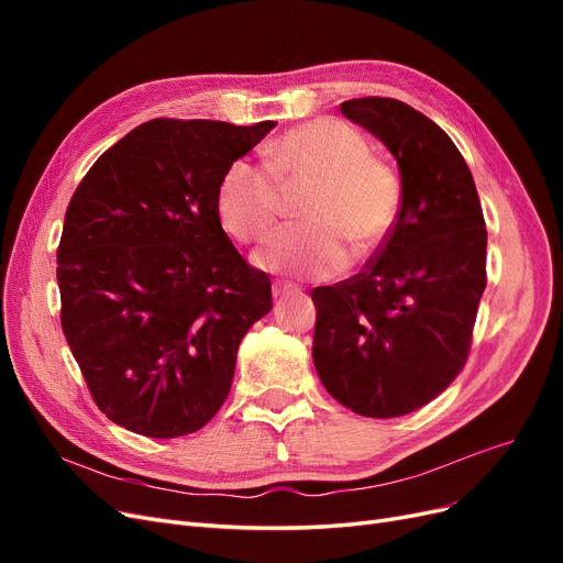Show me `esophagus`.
Masks as SVG:
<instances>
[{
	"mask_svg": "<svg viewBox=\"0 0 563 563\" xmlns=\"http://www.w3.org/2000/svg\"><path fill=\"white\" fill-rule=\"evenodd\" d=\"M291 291H298V286L291 284V282H286V279H277L275 284H272V294H275V298H279L284 294H291Z\"/></svg>",
	"mask_w": 563,
	"mask_h": 563,
	"instance_id": "1",
	"label": "esophagus"
}]
</instances>
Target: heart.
Here are the masks:
<instances>
[{"label": "heart", "mask_w": 563, "mask_h": 563, "mask_svg": "<svg viewBox=\"0 0 563 563\" xmlns=\"http://www.w3.org/2000/svg\"><path fill=\"white\" fill-rule=\"evenodd\" d=\"M312 185L302 197V225L272 232L255 251L269 272L331 277L380 251L401 211V185L371 155V143L340 119L321 117L282 133L265 164L234 159L216 187L220 225L244 244L261 240L282 211V190Z\"/></svg>", "instance_id": "obj_1"}]
</instances>
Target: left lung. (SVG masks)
<instances>
[{
    "instance_id": "obj_1",
    "label": "left lung",
    "mask_w": 563,
    "mask_h": 563,
    "mask_svg": "<svg viewBox=\"0 0 563 563\" xmlns=\"http://www.w3.org/2000/svg\"><path fill=\"white\" fill-rule=\"evenodd\" d=\"M340 110L395 155L401 211L360 275L312 291V356L335 401L366 418H399L465 368L486 288L484 211L467 162L430 117L378 96Z\"/></svg>"
}]
</instances>
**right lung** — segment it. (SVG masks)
I'll return each instance as SVG.
<instances>
[{
	"instance_id": "1",
	"label": "right lung",
	"mask_w": 563,
	"mask_h": 563,
	"mask_svg": "<svg viewBox=\"0 0 563 563\" xmlns=\"http://www.w3.org/2000/svg\"><path fill=\"white\" fill-rule=\"evenodd\" d=\"M272 126L150 119L98 157L65 211L60 327L96 406L135 434L201 430L272 310L269 275L216 213L220 176Z\"/></svg>"
}]
</instances>
